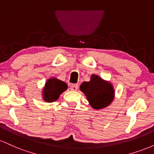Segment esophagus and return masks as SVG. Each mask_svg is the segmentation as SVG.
<instances>
[{
	"instance_id": "1",
	"label": "esophagus",
	"mask_w": 154,
	"mask_h": 154,
	"mask_svg": "<svg viewBox=\"0 0 154 154\" xmlns=\"http://www.w3.org/2000/svg\"><path fill=\"white\" fill-rule=\"evenodd\" d=\"M77 89H78V85L73 84V85H72L71 86H70V90H71V91H76Z\"/></svg>"
}]
</instances>
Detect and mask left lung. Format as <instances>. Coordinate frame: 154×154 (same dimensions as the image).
<instances>
[{"label": "left lung", "mask_w": 154, "mask_h": 154, "mask_svg": "<svg viewBox=\"0 0 154 154\" xmlns=\"http://www.w3.org/2000/svg\"><path fill=\"white\" fill-rule=\"evenodd\" d=\"M79 90L87 98L91 106L95 110H100L109 106L115 98L113 84L98 75H91L89 82H83Z\"/></svg>", "instance_id": "obj_1"}]
</instances>
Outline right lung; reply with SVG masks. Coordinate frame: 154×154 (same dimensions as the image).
I'll use <instances>...</instances> for the list:
<instances>
[{
	"label": "right lung",
	"mask_w": 154,
	"mask_h": 154,
	"mask_svg": "<svg viewBox=\"0 0 154 154\" xmlns=\"http://www.w3.org/2000/svg\"><path fill=\"white\" fill-rule=\"evenodd\" d=\"M68 88L66 82L60 80L56 77H51L45 82L42 90V98L44 101L48 103L56 101L59 98L60 95Z\"/></svg>",
	"instance_id": "1"
}]
</instances>
